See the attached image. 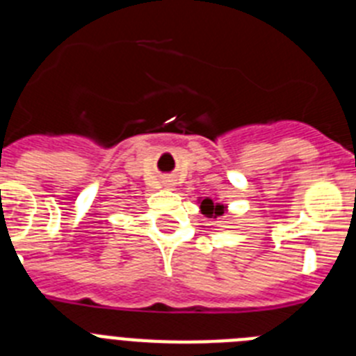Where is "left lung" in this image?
Wrapping results in <instances>:
<instances>
[{
  "label": "left lung",
  "mask_w": 356,
  "mask_h": 356,
  "mask_svg": "<svg viewBox=\"0 0 356 356\" xmlns=\"http://www.w3.org/2000/svg\"><path fill=\"white\" fill-rule=\"evenodd\" d=\"M200 209H201V213H205L207 217H217L225 212V207H222L221 203H213V201L209 200V197L200 201Z\"/></svg>",
  "instance_id": "obj_1"
}]
</instances>
